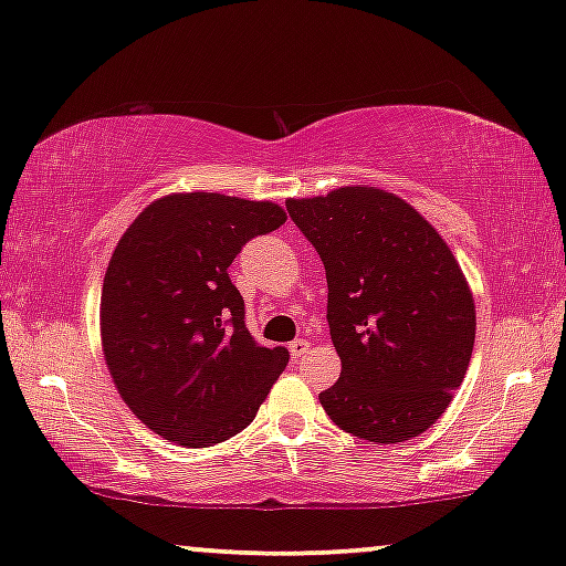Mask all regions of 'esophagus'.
Returning a JSON list of instances; mask_svg holds the SVG:
<instances>
[{"instance_id":"34e87169","label":"esophagus","mask_w":566,"mask_h":566,"mask_svg":"<svg viewBox=\"0 0 566 566\" xmlns=\"http://www.w3.org/2000/svg\"><path fill=\"white\" fill-rule=\"evenodd\" d=\"M308 347H312V343H308V339H304V337H298L289 345V350H291L293 358H304V355L308 353Z\"/></svg>"}]
</instances>
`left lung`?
Masks as SVG:
<instances>
[{
	"label": "left lung",
	"instance_id": "1",
	"mask_svg": "<svg viewBox=\"0 0 566 566\" xmlns=\"http://www.w3.org/2000/svg\"><path fill=\"white\" fill-rule=\"evenodd\" d=\"M327 273L343 370L319 394L329 420L368 443H401L440 420L467 376L476 306L451 247L407 200L350 185L289 198Z\"/></svg>",
	"mask_w": 566,
	"mask_h": 566
}]
</instances>
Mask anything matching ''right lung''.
<instances>
[{
	"instance_id": "1",
	"label": "right lung",
	"mask_w": 566,
	"mask_h": 566,
	"mask_svg": "<svg viewBox=\"0 0 566 566\" xmlns=\"http://www.w3.org/2000/svg\"><path fill=\"white\" fill-rule=\"evenodd\" d=\"M285 223L270 200L172 192L136 216L107 262L99 337L111 378L146 428L185 448L242 432L289 366L244 324L229 265Z\"/></svg>"
}]
</instances>
